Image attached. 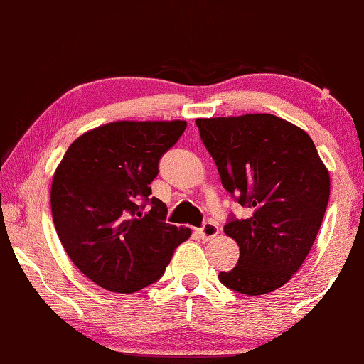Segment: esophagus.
<instances>
[{"instance_id": "1", "label": "esophagus", "mask_w": 364, "mask_h": 364, "mask_svg": "<svg viewBox=\"0 0 364 364\" xmlns=\"http://www.w3.org/2000/svg\"><path fill=\"white\" fill-rule=\"evenodd\" d=\"M198 233L203 240H211V238H215L216 235L220 233V228H218V225L213 223V221H208V223H204L203 228L198 230Z\"/></svg>"}]
</instances>
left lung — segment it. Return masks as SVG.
I'll list each match as a JSON object with an SVG mask.
<instances>
[{"label":"left lung","instance_id":"left-lung-1","mask_svg":"<svg viewBox=\"0 0 364 364\" xmlns=\"http://www.w3.org/2000/svg\"><path fill=\"white\" fill-rule=\"evenodd\" d=\"M221 183L247 220H230L225 233L240 247L220 281L257 296L281 288L305 262L326 215L331 175L301 127L272 114L196 119Z\"/></svg>","mask_w":364,"mask_h":364}]
</instances>
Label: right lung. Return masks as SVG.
Here are the masks:
<instances>
[{
    "label": "right lung",
    "instance_id": "obj_1",
    "mask_svg": "<svg viewBox=\"0 0 364 364\" xmlns=\"http://www.w3.org/2000/svg\"><path fill=\"white\" fill-rule=\"evenodd\" d=\"M186 121H117L75 139L55 168L50 209L64 250L88 279L134 293L164 276L191 228L165 223L166 206L149 198L161 155ZM150 204L148 212L144 206Z\"/></svg>",
    "mask_w": 364,
    "mask_h": 364
}]
</instances>
